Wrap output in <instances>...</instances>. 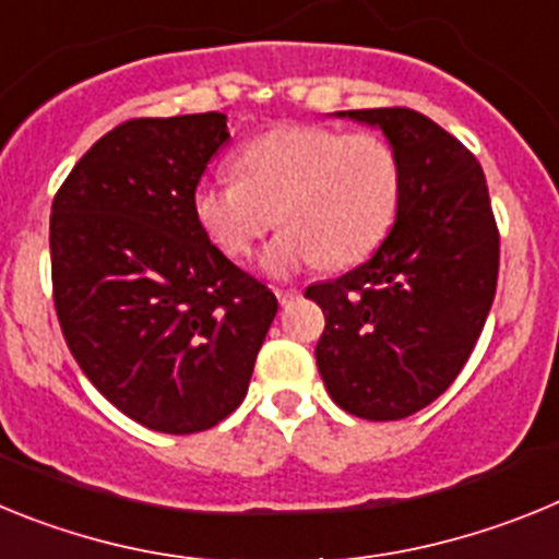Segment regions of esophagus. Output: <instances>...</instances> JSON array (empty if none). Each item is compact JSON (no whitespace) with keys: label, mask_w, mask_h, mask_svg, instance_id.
I'll return each mask as SVG.
<instances>
[{"label":"esophagus","mask_w":559,"mask_h":559,"mask_svg":"<svg viewBox=\"0 0 559 559\" xmlns=\"http://www.w3.org/2000/svg\"><path fill=\"white\" fill-rule=\"evenodd\" d=\"M274 294H276V299H280V305H290L296 296H299V290H296V288H276Z\"/></svg>","instance_id":"esophagus-1"}]
</instances>
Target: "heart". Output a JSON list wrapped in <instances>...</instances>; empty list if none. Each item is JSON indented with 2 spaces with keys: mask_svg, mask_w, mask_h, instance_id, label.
I'll list each match as a JSON object with an SVG mask.
<instances>
[{
  "mask_svg": "<svg viewBox=\"0 0 559 559\" xmlns=\"http://www.w3.org/2000/svg\"><path fill=\"white\" fill-rule=\"evenodd\" d=\"M237 176L192 190V212L224 254L246 260L265 231L285 226L260 257L269 276L316 263L349 269L386 240L403 199V165L380 133L280 126L246 142Z\"/></svg>",
  "mask_w": 559,
  "mask_h": 559,
  "instance_id": "obj_1",
  "label": "heart"
}]
</instances>
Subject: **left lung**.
Instances as JSON below:
<instances>
[{
    "label": "left lung",
    "mask_w": 559,
    "mask_h": 559,
    "mask_svg": "<svg viewBox=\"0 0 559 559\" xmlns=\"http://www.w3.org/2000/svg\"><path fill=\"white\" fill-rule=\"evenodd\" d=\"M338 117L378 126L403 165V199L367 263L305 290L324 313L316 364L360 419L412 417L451 386L481 335L498 283V226L481 165L412 108Z\"/></svg>",
    "instance_id": "1"
}]
</instances>
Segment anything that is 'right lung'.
Wrapping results in <instances>:
<instances>
[{
  "instance_id": "obj_1",
  "label": "right lung",
  "mask_w": 559,
  "mask_h": 559,
  "mask_svg": "<svg viewBox=\"0 0 559 559\" xmlns=\"http://www.w3.org/2000/svg\"><path fill=\"white\" fill-rule=\"evenodd\" d=\"M226 114L140 117L83 153L52 201L61 333L97 392L162 433H199L249 392L276 296L192 212Z\"/></svg>"
}]
</instances>
